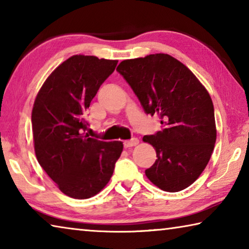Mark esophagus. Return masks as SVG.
Wrapping results in <instances>:
<instances>
[{"label":"esophagus","mask_w":249,"mask_h":249,"mask_svg":"<svg viewBox=\"0 0 249 249\" xmlns=\"http://www.w3.org/2000/svg\"><path fill=\"white\" fill-rule=\"evenodd\" d=\"M138 142H140V141H138L137 138H132L130 141H125L124 146L126 147V148H128V147H134V146L138 145Z\"/></svg>","instance_id":"34e87169"}]
</instances>
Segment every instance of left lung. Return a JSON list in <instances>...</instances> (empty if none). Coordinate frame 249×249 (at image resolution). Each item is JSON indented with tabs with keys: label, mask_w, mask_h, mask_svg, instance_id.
Returning <instances> with one entry per match:
<instances>
[{
	"label": "left lung",
	"mask_w": 249,
	"mask_h": 249,
	"mask_svg": "<svg viewBox=\"0 0 249 249\" xmlns=\"http://www.w3.org/2000/svg\"><path fill=\"white\" fill-rule=\"evenodd\" d=\"M124 77L146 114L160 117L161 130L142 142L154 147L157 159L145 171L156 187L178 192L205 169L216 141L212 99L192 71L170 54L155 53L123 60Z\"/></svg>",
	"instance_id": "1"
}]
</instances>
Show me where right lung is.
Listing matches in <instances>:
<instances>
[{
  "instance_id": "right-lung-1",
  "label": "right lung",
  "mask_w": 249,
  "mask_h": 249,
  "mask_svg": "<svg viewBox=\"0 0 249 249\" xmlns=\"http://www.w3.org/2000/svg\"><path fill=\"white\" fill-rule=\"evenodd\" d=\"M117 60L74 54L59 65L36 95L32 111L34 149L39 165L62 193L89 199L107 184L122 142L84 133V112Z\"/></svg>"
}]
</instances>
